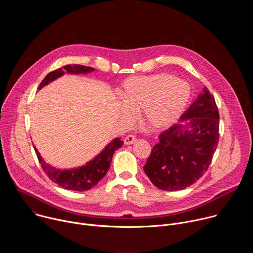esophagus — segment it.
Here are the masks:
<instances>
[{
	"mask_svg": "<svg viewBox=\"0 0 253 253\" xmlns=\"http://www.w3.org/2000/svg\"><path fill=\"white\" fill-rule=\"evenodd\" d=\"M136 142V138L133 135H128L124 138V144L125 145H131V144Z\"/></svg>",
	"mask_w": 253,
	"mask_h": 253,
	"instance_id": "1",
	"label": "esophagus"
}]
</instances>
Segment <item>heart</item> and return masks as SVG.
I'll use <instances>...</instances> for the list:
<instances>
[{
    "label": "heart",
    "instance_id": "heart-1",
    "mask_svg": "<svg viewBox=\"0 0 253 253\" xmlns=\"http://www.w3.org/2000/svg\"><path fill=\"white\" fill-rule=\"evenodd\" d=\"M191 97L188 83L166 74L131 77L123 83L119 115L130 123L141 111V120L152 131L171 127L184 112Z\"/></svg>",
    "mask_w": 253,
    "mask_h": 253
}]
</instances>
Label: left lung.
<instances>
[{
  "label": "left lung",
  "instance_id": "8db88e82",
  "mask_svg": "<svg viewBox=\"0 0 253 253\" xmlns=\"http://www.w3.org/2000/svg\"><path fill=\"white\" fill-rule=\"evenodd\" d=\"M218 131L217 106L204 87L179 123L160 134L144 171L159 189L175 191L189 187L208 169L218 145Z\"/></svg>",
  "mask_w": 253,
  "mask_h": 253
}]
</instances>
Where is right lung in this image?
I'll return each instance as SVG.
<instances>
[{
	"label": "right lung",
	"instance_id": "1",
	"mask_svg": "<svg viewBox=\"0 0 253 253\" xmlns=\"http://www.w3.org/2000/svg\"><path fill=\"white\" fill-rule=\"evenodd\" d=\"M94 70L95 69L92 67L82 65L64 66L63 68H59L49 73L41 82L38 90H41L43 87L47 86L51 82L62 77L65 73L75 75L89 74ZM122 145L123 141L120 138H114L110 143H108L105 148L92 160L88 161L86 164L82 166L70 169H60L50 165L43 159V157L39 153L38 149L35 147V145L34 149L36 151V154H37V157L44 172L54 183L68 190L82 192L95 187L101 181L102 178L106 175V173L110 168L113 154Z\"/></svg>",
	"mask_w": 253,
	"mask_h": 253
}]
</instances>
